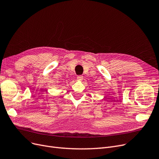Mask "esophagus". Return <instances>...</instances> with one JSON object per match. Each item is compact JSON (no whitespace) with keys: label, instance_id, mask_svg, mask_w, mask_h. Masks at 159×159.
Segmentation results:
<instances>
[{"label":"esophagus","instance_id":"34e87169","mask_svg":"<svg viewBox=\"0 0 159 159\" xmlns=\"http://www.w3.org/2000/svg\"><path fill=\"white\" fill-rule=\"evenodd\" d=\"M77 79L79 80H82V79H83V76H82V75H78Z\"/></svg>","mask_w":159,"mask_h":159}]
</instances>
